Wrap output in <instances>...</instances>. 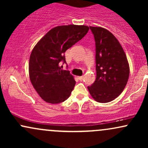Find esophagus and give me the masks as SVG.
Instances as JSON below:
<instances>
[{
    "instance_id": "obj_1",
    "label": "esophagus",
    "mask_w": 148,
    "mask_h": 148,
    "mask_svg": "<svg viewBox=\"0 0 148 148\" xmlns=\"http://www.w3.org/2000/svg\"><path fill=\"white\" fill-rule=\"evenodd\" d=\"M84 76H79V77H78V79H79V81H82L83 80H84Z\"/></svg>"
}]
</instances>
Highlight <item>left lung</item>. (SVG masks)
Instances as JSON below:
<instances>
[{
	"label": "left lung",
	"instance_id": "1",
	"mask_svg": "<svg viewBox=\"0 0 148 148\" xmlns=\"http://www.w3.org/2000/svg\"><path fill=\"white\" fill-rule=\"evenodd\" d=\"M95 41L97 77L88 86L92 97L107 103L118 97L125 89L130 76L126 54L116 37L101 27L90 26Z\"/></svg>",
	"mask_w": 148,
	"mask_h": 148
}]
</instances>
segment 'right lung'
<instances>
[{"label": "right lung", "instance_id": "1", "mask_svg": "<svg viewBox=\"0 0 148 148\" xmlns=\"http://www.w3.org/2000/svg\"><path fill=\"white\" fill-rule=\"evenodd\" d=\"M87 25H59L50 30L35 46L29 60L31 84L46 102L58 103L70 96L76 81L69 71L63 70L64 52L84 37Z\"/></svg>", "mask_w": 148, "mask_h": 148}]
</instances>
